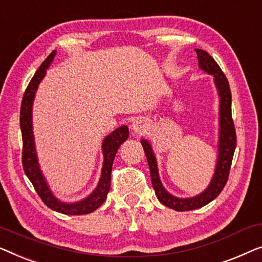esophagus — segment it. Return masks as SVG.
Wrapping results in <instances>:
<instances>
[{
	"label": "esophagus",
	"mask_w": 262,
	"mask_h": 262,
	"mask_svg": "<svg viewBox=\"0 0 262 262\" xmlns=\"http://www.w3.org/2000/svg\"><path fill=\"white\" fill-rule=\"evenodd\" d=\"M147 121L142 120V119H136L134 122L132 123V130L135 133V134H141V133L146 132L147 129Z\"/></svg>",
	"instance_id": "esophagus-1"
}]
</instances>
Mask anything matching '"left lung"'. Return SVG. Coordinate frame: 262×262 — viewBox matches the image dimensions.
<instances>
[{
	"label": "left lung",
	"instance_id": "1",
	"mask_svg": "<svg viewBox=\"0 0 262 262\" xmlns=\"http://www.w3.org/2000/svg\"><path fill=\"white\" fill-rule=\"evenodd\" d=\"M194 51L197 53L200 69L213 77V83H215L220 98L219 145H217L219 152H217L215 172H213L208 187L203 192L187 198H179L169 193L160 180L158 161L156 154L153 152L152 145L148 140L141 139V145L145 150L147 161H148L150 180H152L153 189L156 191V196L164 205L177 210V211H189V210L200 209L219 196L228 180L231 160H233L235 148H236V134H235L233 119H231V93L228 79L220 66L217 65V62L213 60L211 56H209L208 52L200 49Z\"/></svg>",
	"mask_w": 262,
	"mask_h": 262
}]
</instances>
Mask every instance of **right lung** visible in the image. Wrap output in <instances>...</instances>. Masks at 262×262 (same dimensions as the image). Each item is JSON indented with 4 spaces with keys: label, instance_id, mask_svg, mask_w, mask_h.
I'll return each mask as SVG.
<instances>
[{
    "label": "right lung",
    "instance_id": "right-lung-1",
    "mask_svg": "<svg viewBox=\"0 0 262 262\" xmlns=\"http://www.w3.org/2000/svg\"><path fill=\"white\" fill-rule=\"evenodd\" d=\"M57 51H53L46 60L40 65L38 71L33 76L29 82L27 89L25 91L24 98L21 103L20 110V127L22 133V166L28 179L34 186V189L50 209L54 211L65 213V215H85L98 209L106 200L108 192L110 190V183H112V168L113 163L115 159L117 149L126 141L129 136V130L127 126H121L108 134L102 142V153H103V165L101 169V177L93 192L89 196L80 201L76 202H62L54 196L53 191L47 183L43 173L40 168L38 154L35 148L34 133H33V102H34L36 90L39 84L45 78L46 70L52 64Z\"/></svg>",
    "mask_w": 262,
    "mask_h": 262
}]
</instances>
